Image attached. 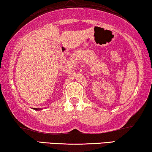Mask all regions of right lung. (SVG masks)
<instances>
[{
  "label": "right lung",
  "mask_w": 152,
  "mask_h": 152,
  "mask_svg": "<svg viewBox=\"0 0 152 152\" xmlns=\"http://www.w3.org/2000/svg\"><path fill=\"white\" fill-rule=\"evenodd\" d=\"M34 109L36 110V111H40V110H42L41 109H40V108H39V109H36V108H34Z\"/></svg>",
  "instance_id": "obj_1"
}]
</instances>
